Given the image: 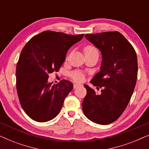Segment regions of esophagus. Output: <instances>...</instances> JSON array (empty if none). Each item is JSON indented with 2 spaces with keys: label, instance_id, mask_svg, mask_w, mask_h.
Returning <instances> with one entry per match:
<instances>
[{
  "label": "esophagus",
  "instance_id": "34e87169",
  "mask_svg": "<svg viewBox=\"0 0 149 149\" xmlns=\"http://www.w3.org/2000/svg\"><path fill=\"white\" fill-rule=\"evenodd\" d=\"M79 86H80V85L78 84V83H74V85H73V87H74V89H76Z\"/></svg>",
  "mask_w": 149,
  "mask_h": 149
}]
</instances>
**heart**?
<instances>
[{"label":"heart","mask_w":149,"mask_h":149,"mask_svg":"<svg viewBox=\"0 0 149 149\" xmlns=\"http://www.w3.org/2000/svg\"><path fill=\"white\" fill-rule=\"evenodd\" d=\"M84 53L85 54H93V53H98L96 48L94 47L89 45L85 47L84 49ZM70 77L73 80L77 81V82H82L85 79V75L82 72L79 70H76L72 72L70 74Z\"/></svg>","instance_id":"obj_1"}]
</instances>
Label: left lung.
Masks as SVG:
<instances>
[{
    "label": "left lung",
    "instance_id": "1",
    "mask_svg": "<svg viewBox=\"0 0 149 149\" xmlns=\"http://www.w3.org/2000/svg\"><path fill=\"white\" fill-rule=\"evenodd\" d=\"M85 38L101 52L100 72L91 83L97 90V94L85 85L87 94L82 107L85 115L90 121L108 125L116 121L131 99L138 74V61L135 50L119 32H106L85 34Z\"/></svg>",
    "mask_w": 149,
    "mask_h": 149
}]
</instances>
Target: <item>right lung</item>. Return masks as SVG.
Returning a JSON list of instances; mask_svg holds the SVG:
<instances>
[{"mask_svg":"<svg viewBox=\"0 0 149 149\" xmlns=\"http://www.w3.org/2000/svg\"><path fill=\"white\" fill-rule=\"evenodd\" d=\"M83 35L44 31L22 49L16 68V87L22 109L34 121H50L60 112L73 85L66 80L53 85L48 82L49 74L58 72L68 50Z\"/></svg>","mask_w":149,"mask_h":149,"instance_id":"1","label":"right lung"}]
</instances>
